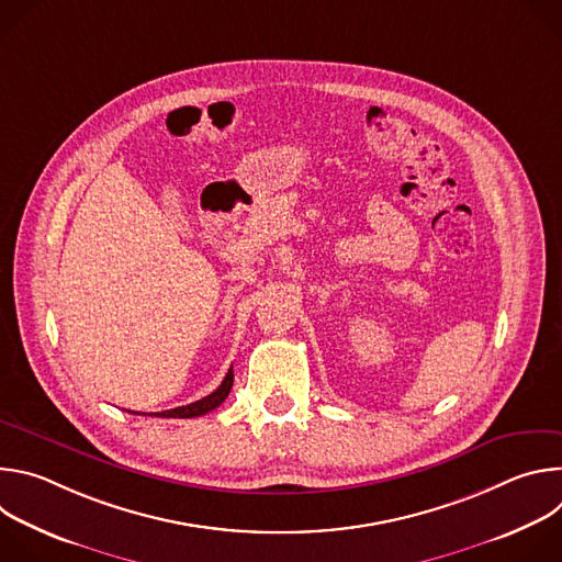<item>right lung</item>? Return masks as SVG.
Listing matches in <instances>:
<instances>
[{"label":"right lung","mask_w":562,"mask_h":562,"mask_svg":"<svg viewBox=\"0 0 562 562\" xmlns=\"http://www.w3.org/2000/svg\"><path fill=\"white\" fill-rule=\"evenodd\" d=\"M231 386H233V367H231L228 373L224 375L222 384H220L213 393H209L206 397L195 400V403H191V405H187V407H176V409H169V412H157L155 416H157V418H195V416H204V414L213 412L215 407H220V405L224 403L228 391H231Z\"/></svg>","instance_id":"1"}]
</instances>
